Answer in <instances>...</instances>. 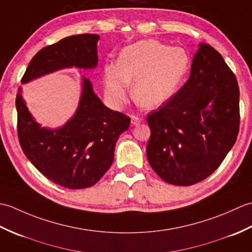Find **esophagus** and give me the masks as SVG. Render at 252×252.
Instances as JSON below:
<instances>
[{
  "label": "esophagus",
  "mask_w": 252,
  "mask_h": 252,
  "mask_svg": "<svg viewBox=\"0 0 252 252\" xmlns=\"http://www.w3.org/2000/svg\"><path fill=\"white\" fill-rule=\"evenodd\" d=\"M131 123L133 126H138L141 123V119L137 116H131Z\"/></svg>",
  "instance_id": "obj_1"
}]
</instances>
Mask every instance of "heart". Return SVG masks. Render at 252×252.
I'll return each mask as SVG.
<instances>
[{
    "label": "heart",
    "mask_w": 252,
    "mask_h": 252,
    "mask_svg": "<svg viewBox=\"0 0 252 252\" xmlns=\"http://www.w3.org/2000/svg\"><path fill=\"white\" fill-rule=\"evenodd\" d=\"M189 68L185 50L156 40H142L122 49L117 63L104 66V91L109 104L121 108L130 94L145 107L162 105L178 90Z\"/></svg>",
    "instance_id": "1"
}]
</instances>
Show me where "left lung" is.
<instances>
[{
  "label": "left lung",
  "instance_id": "8db88e82",
  "mask_svg": "<svg viewBox=\"0 0 252 252\" xmlns=\"http://www.w3.org/2000/svg\"><path fill=\"white\" fill-rule=\"evenodd\" d=\"M239 88L220 53L200 43L187 82L147 115L148 162L169 184L189 186L220 167L239 131Z\"/></svg>",
  "mask_w": 252,
  "mask_h": 252
}]
</instances>
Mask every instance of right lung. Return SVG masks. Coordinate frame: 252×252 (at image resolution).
Here are the masks:
<instances>
[{
  "label": "right lung",
  "instance_id": "obj_1",
  "mask_svg": "<svg viewBox=\"0 0 252 252\" xmlns=\"http://www.w3.org/2000/svg\"><path fill=\"white\" fill-rule=\"evenodd\" d=\"M98 40L97 34H78L45 46L29 63L21 83L63 68H95ZM16 109L26 157L47 179L70 189H87L103 178L114 161L118 138L130 126V118L106 107L84 77L77 111L63 126L42 127L28 110L20 88Z\"/></svg>",
  "mask_w": 252,
  "mask_h": 252
}]
</instances>
